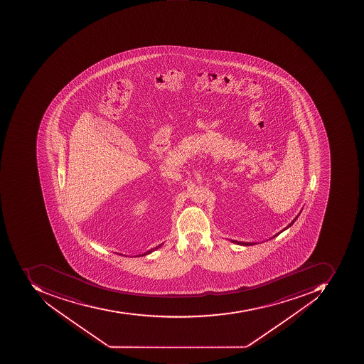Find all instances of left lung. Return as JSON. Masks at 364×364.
Here are the masks:
<instances>
[{
	"label": "left lung",
	"mask_w": 364,
	"mask_h": 364,
	"mask_svg": "<svg viewBox=\"0 0 364 364\" xmlns=\"http://www.w3.org/2000/svg\"><path fill=\"white\" fill-rule=\"evenodd\" d=\"M302 210H301V211H299V213L297 214L296 216H295L294 219H293V221L291 222V223L289 224V225L287 226V228H283V230H280V232H279V233L274 234V235L272 236V237H271L270 240H272V238L276 237V236H278L279 234L282 233L283 230H288L289 228H291V226H292V224L294 223L295 221H296V219H297V218H299V214H301V212H302ZM230 242H234V244H237V245H242V246H252V245H256V244H257V242H238V240H230Z\"/></svg>",
	"instance_id": "obj_1"
}]
</instances>
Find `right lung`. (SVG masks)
<instances>
[{
    "mask_svg": "<svg viewBox=\"0 0 364 364\" xmlns=\"http://www.w3.org/2000/svg\"><path fill=\"white\" fill-rule=\"evenodd\" d=\"M163 244H164V242H162V244H159V246H156V247L152 248V250H148V252H143V254L136 255V256H134V257H142V256H145V255L151 254V252H154V250H159V248L161 247V246H162ZM122 256H124V255H122Z\"/></svg>",
    "mask_w": 364,
    "mask_h": 364,
    "instance_id": "1",
    "label": "right lung"
}]
</instances>
